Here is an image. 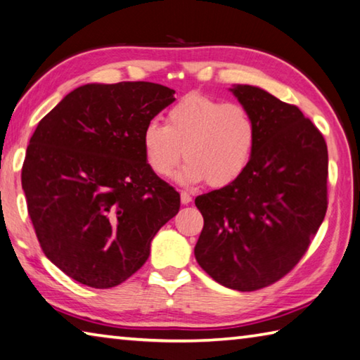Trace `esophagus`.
<instances>
[{
  "mask_svg": "<svg viewBox=\"0 0 360 360\" xmlns=\"http://www.w3.org/2000/svg\"><path fill=\"white\" fill-rule=\"evenodd\" d=\"M180 200H181V204H184V205H188V204H190L191 200H193V198H191L188 193L181 191V193H180Z\"/></svg>",
  "mask_w": 360,
  "mask_h": 360,
  "instance_id": "obj_1",
  "label": "esophagus"
}]
</instances>
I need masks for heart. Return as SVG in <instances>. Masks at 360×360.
Instances as JSON below:
<instances>
[{
  "label": "heart",
  "mask_w": 360,
  "mask_h": 360,
  "mask_svg": "<svg viewBox=\"0 0 360 360\" xmlns=\"http://www.w3.org/2000/svg\"><path fill=\"white\" fill-rule=\"evenodd\" d=\"M256 123L247 107L205 94H188L166 115V126L150 122L142 131V150L148 167L167 176L186 158L175 175L184 185L209 180L224 186L248 167L256 147Z\"/></svg>",
  "instance_id": "b5f03b06"
}]
</instances>
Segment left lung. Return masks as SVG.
Listing matches in <instances>:
<instances>
[{
	"instance_id": "1",
	"label": "left lung",
	"mask_w": 360,
	"mask_h": 360,
	"mask_svg": "<svg viewBox=\"0 0 360 360\" xmlns=\"http://www.w3.org/2000/svg\"><path fill=\"white\" fill-rule=\"evenodd\" d=\"M229 90L255 118L256 147L237 180L194 200L204 217L194 256L219 285L256 291L285 276L318 232L329 158L299 107L259 86Z\"/></svg>"
}]
</instances>
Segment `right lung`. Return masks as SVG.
I'll list each match as a JSON object with an SVG mask.
<instances>
[{"instance_id":"right-lung-1","label":"right lung","mask_w":360,"mask_h":360,"mask_svg":"<svg viewBox=\"0 0 360 360\" xmlns=\"http://www.w3.org/2000/svg\"><path fill=\"white\" fill-rule=\"evenodd\" d=\"M175 91L151 82L86 84L44 117L22 169L44 255L82 285L107 289L150 256L180 194L145 161L142 131Z\"/></svg>"}]
</instances>
